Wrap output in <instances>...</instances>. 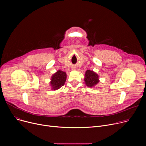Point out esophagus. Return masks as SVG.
Returning <instances> with one entry per match:
<instances>
[{
	"mask_svg": "<svg viewBox=\"0 0 146 146\" xmlns=\"http://www.w3.org/2000/svg\"><path fill=\"white\" fill-rule=\"evenodd\" d=\"M76 68L75 67H73V70H75Z\"/></svg>",
	"mask_w": 146,
	"mask_h": 146,
	"instance_id": "1",
	"label": "esophagus"
}]
</instances>
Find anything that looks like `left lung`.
<instances>
[{
  "mask_svg": "<svg viewBox=\"0 0 146 146\" xmlns=\"http://www.w3.org/2000/svg\"><path fill=\"white\" fill-rule=\"evenodd\" d=\"M85 84L89 88H94L96 85L99 83V76L92 70H88L85 74Z\"/></svg>",
  "mask_w": 146,
  "mask_h": 146,
  "instance_id": "1",
  "label": "left lung"
}]
</instances>
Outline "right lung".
<instances>
[{"instance_id": "obj_1", "label": "right lung", "mask_w": 146, "mask_h": 146, "mask_svg": "<svg viewBox=\"0 0 146 146\" xmlns=\"http://www.w3.org/2000/svg\"><path fill=\"white\" fill-rule=\"evenodd\" d=\"M66 73L61 70H58L54 74L51 79L50 85L52 90H57L63 86L66 80Z\"/></svg>"}]
</instances>
